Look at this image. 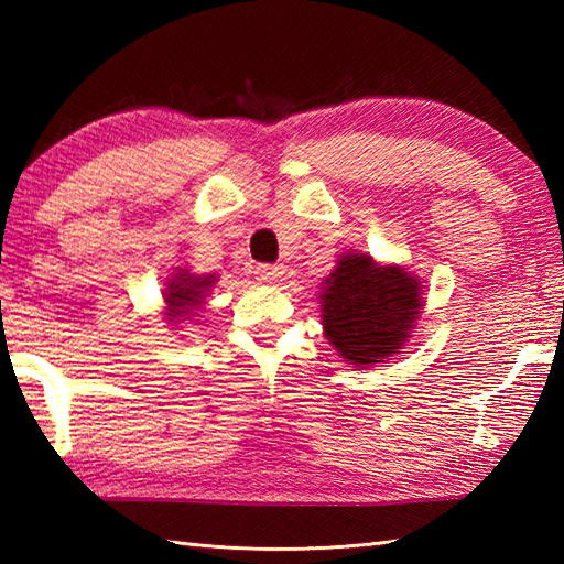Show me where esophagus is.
<instances>
[{
  "label": "esophagus",
  "instance_id": "obj_1",
  "mask_svg": "<svg viewBox=\"0 0 564 564\" xmlns=\"http://www.w3.org/2000/svg\"><path fill=\"white\" fill-rule=\"evenodd\" d=\"M254 275L261 283H273L281 275V267H275V263H257Z\"/></svg>",
  "mask_w": 564,
  "mask_h": 564
}]
</instances>
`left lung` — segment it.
Masks as SVG:
<instances>
[{
	"mask_svg": "<svg viewBox=\"0 0 564 564\" xmlns=\"http://www.w3.org/2000/svg\"><path fill=\"white\" fill-rule=\"evenodd\" d=\"M419 307V281L404 269L376 267L366 254H349L327 279L322 325L346 361L370 366L398 354Z\"/></svg>",
	"mask_w": 564,
	"mask_h": 564,
	"instance_id": "left-lung-1",
	"label": "left lung"
}]
</instances>
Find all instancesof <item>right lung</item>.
Listing matches in <instances>:
<instances>
[{"instance_id": "obj_1", "label": "right lung", "mask_w": 564, "mask_h": 564, "mask_svg": "<svg viewBox=\"0 0 564 564\" xmlns=\"http://www.w3.org/2000/svg\"><path fill=\"white\" fill-rule=\"evenodd\" d=\"M215 283V275H203V279H196L191 273L176 275L174 281L166 285V305H170L172 317H184L191 310L203 303V297L210 291V285Z\"/></svg>"}]
</instances>
